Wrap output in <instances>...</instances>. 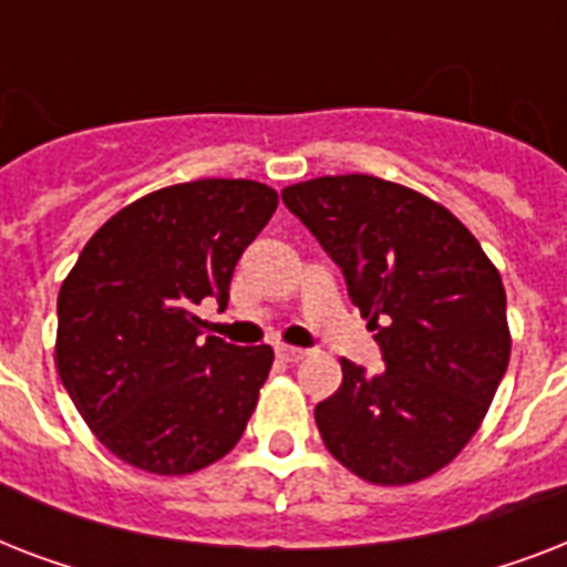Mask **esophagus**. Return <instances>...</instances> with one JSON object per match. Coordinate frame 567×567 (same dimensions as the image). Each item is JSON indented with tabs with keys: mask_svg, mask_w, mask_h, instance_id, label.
<instances>
[{
	"mask_svg": "<svg viewBox=\"0 0 567 567\" xmlns=\"http://www.w3.org/2000/svg\"><path fill=\"white\" fill-rule=\"evenodd\" d=\"M276 355L282 359V362H300L309 355V350H302V347H288V344H279L276 347Z\"/></svg>",
	"mask_w": 567,
	"mask_h": 567,
	"instance_id": "obj_1",
	"label": "esophagus"
}]
</instances>
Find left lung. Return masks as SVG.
Wrapping results in <instances>:
<instances>
[{"label":"left lung","mask_w":567,"mask_h":567,"mask_svg":"<svg viewBox=\"0 0 567 567\" xmlns=\"http://www.w3.org/2000/svg\"><path fill=\"white\" fill-rule=\"evenodd\" d=\"M282 203L341 267L385 362L368 373L341 359L344 382L315 409L320 439L368 483L435 474L480 430L509 364L497 267L444 205L377 176L300 182Z\"/></svg>","instance_id":"obj_1"}]
</instances>
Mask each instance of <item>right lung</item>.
<instances>
[{"label":"right lung","instance_id":"1","mask_svg":"<svg viewBox=\"0 0 567 567\" xmlns=\"http://www.w3.org/2000/svg\"><path fill=\"white\" fill-rule=\"evenodd\" d=\"M279 196L249 179L153 190L87 244L58 293L55 368L93 435L128 465L194 474L240 441L274 350L199 338Z\"/></svg>","mask_w":567,"mask_h":567}]
</instances>
